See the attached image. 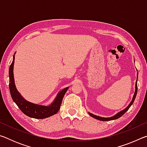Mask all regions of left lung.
<instances>
[{
	"label": "left lung",
	"instance_id": "obj_1",
	"mask_svg": "<svg viewBox=\"0 0 147 147\" xmlns=\"http://www.w3.org/2000/svg\"><path fill=\"white\" fill-rule=\"evenodd\" d=\"M138 73H137V80L136 82V89H135V93H134V94L133 96V98H132V100L130 102V103L129 104V105L126 107L125 109H124L123 110H122L121 111H119L117 113H116L115 115H113L112 117H100V116H98V115H94V114L91 113L90 112H88L89 115L91 116L92 117H93L94 119H97V120L99 121H112V120H115V119H117L119 117H121L124 115V113H125L126 111L128 110V109L130 108V106L132 105V104L134 103V100H135V98H136V94H137V92H138Z\"/></svg>",
	"mask_w": 147,
	"mask_h": 147
}]
</instances>
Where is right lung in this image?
Returning a JSON list of instances; mask_svg holds the SVG:
<instances>
[{
	"instance_id": "add662e5",
	"label": "right lung",
	"mask_w": 147,
	"mask_h": 147,
	"mask_svg": "<svg viewBox=\"0 0 147 147\" xmlns=\"http://www.w3.org/2000/svg\"><path fill=\"white\" fill-rule=\"evenodd\" d=\"M15 53L13 57V61L9 67V91L11 98L14 102L17 104L24 114H25L29 117L34 119H45L49 117L58 112L60 108L62 100L65 94L68 90L69 87L64 88L57 94L56 98H54L53 102L48 106L41 105V104H35L26 100L23 96L20 94L17 90L15 84L13 76V65L15 60Z\"/></svg>"
}]
</instances>
